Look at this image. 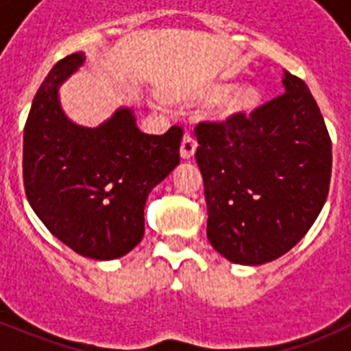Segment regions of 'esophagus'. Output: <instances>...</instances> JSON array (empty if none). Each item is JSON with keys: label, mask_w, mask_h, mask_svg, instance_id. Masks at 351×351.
I'll return each mask as SVG.
<instances>
[{"label": "esophagus", "mask_w": 351, "mask_h": 351, "mask_svg": "<svg viewBox=\"0 0 351 351\" xmlns=\"http://www.w3.org/2000/svg\"><path fill=\"white\" fill-rule=\"evenodd\" d=\"M195 151H197V141L191 135L184 133V137L181 141V158L182 160H190V158H193Z\"/></svg>", "instance_id": "esophagus-1"}]
</instances>
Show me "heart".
<instances>
[{"mask_svg":"<svg viewBox=\"0 0 351 351\" xmlns=\"http://www.w3.org/2000/svg\"><path fill=\"white\" fill-rule=\"evenodd\" d=\"M200 96L206 100L218 98L210 110L213 119L218 123H234V121L251 116L262 101V93L255 84L251 82L239 84L232 89L230 86L219 84V86H213V88L202 91Z\"/></svg>","mask_w":351,"mask_h":351,"instance_id":"heart-1","label":"heart"}]
</instances>
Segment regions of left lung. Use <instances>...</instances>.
Instances as JSON below:
<instances>
[{"label":"left lung","mask_w":351,"mask_h":351,"mask_svg":"<svg viewBox=\"0 0 351 351\" xmlns=\"http://www.w3.org/2000/svg\"><path fill=\"white\" fill-rule=\"evenodd\" d=\"M250 117L197 126V163L207 202V239L241 265L283 256L308 234L327 200L332 144L299 77Z\"/></svg>","instance_id":"obj_1"}]
</instances>
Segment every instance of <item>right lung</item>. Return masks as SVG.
Returning a JSON list of instances; mask_svg holds the SVG:
<instances>
[{
  "mask_svg": "<svg viewBox=\"0 0 351 351\" xmlns=\"http://www.w3.org/2000/svg\"><path fill=\"white\" fill-rule=\"evenodd\" d=\"M84 63V52L66 56L36 91L24 128V188L61 243L88 258L116 260L144 237L145 200L179 165L182 130L142 133L126 105L93 128L73 123L60 89Z\"/></svg>",
  "mask_w": 351,
  "mask_h": 351,
  "instance_id": "obj_1",
  "label": "right lung"
}]
</instances>
